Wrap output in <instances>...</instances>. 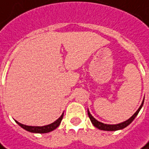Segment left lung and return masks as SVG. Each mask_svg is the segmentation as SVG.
<instances>
[{
    "instance_id": "1",
    "label": "left lung",
    "mask_w": 149,
    "mask_h": 149,
    "mask_svg": "<svg viewBox=\"0 0 149 149\" xmlns=\"http://www.w3.org/2000/svg\"><path fill=\"white\" fill-rule=\"evenodd\" d=\"M143 104V101L142 104H141V106L139 107V109L136 111V113H135L132 117L130 118H129L128 120L124 121L123 123H118V124H113V125H112V124H105V123L99 122L98 120H96L95 118L90 114V113H89V110H88V115H89V118H90V121L92 122V123L94 124V126L96 127L97 129H101V130H105V131H116V130H118V129H124V128H126L128 125H129L130 123H132V122L134 121V119L135 118V117L138 115L139 112L140 111L141 108H142Z\"/></svg>"
}]
</instances>
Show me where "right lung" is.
Returning a JSON list of instances; mask_svg holds the SVG:
<instances>
[{
    "label": "right lung",
    "mask_w": 149,
    "mask_h": 149,
    "mask_svg": "<svg viewBox=\"0 0 149 149\" xmlns=\"http://www.w3.org/2000/svg\"><path fill=\"white\" fill-rule=\"evenodd\" d=\"M64 113H62V115L60 116L56 121H54V123H50L49 125H45V126H42V127H36V126H27L25 124H21L20 123H18L16 121V123L20 125L21 128H23L24 129H26L29 132L31 133H39V134H45V133H49L50 131H53L54 129H55L61 123V120L63 118Z\"/></svg>",
    "instance_id": "obj_1"
}]
</instances>
